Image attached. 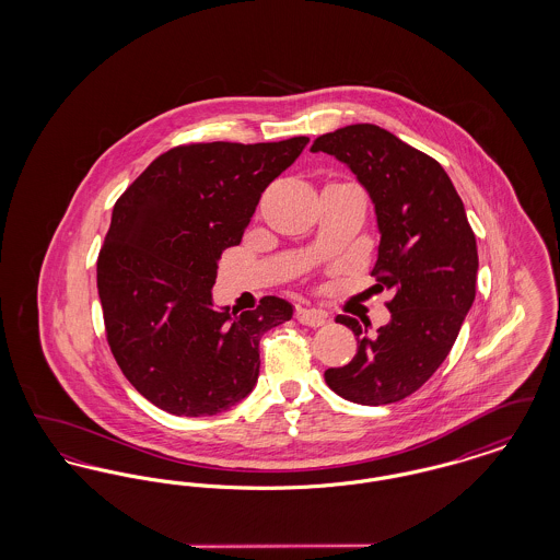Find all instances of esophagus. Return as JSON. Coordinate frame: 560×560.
<instances>
[{
	"label": "esophagus",
	"instance_id": "1",
	"mask_svg": "<svg viewBox=\"0 0 560 560\" xmlns=\"http://www.w3.org/2000/svg\"><path fill=\"white\" fill-rule=\"evenodd\" d=\"M295 319L300 320L302 325H308V327H320L327 320V313L317 311V308H298Z\"/></svg>",
	"mask_w": 560,
	"mask_h": 560
}]
</instances>
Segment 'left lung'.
Instances as JSON below:
<instances>
[{"mask_svg":"<svg viewBox=\"0 0 560 560\" xmlns=\"http://www.w3.org/2000/svg\"><path fill=\"white\" fill-rule=\"evenodd\" d=\"M311 151L345 163L370 192L380 231L372 275L395 292L375 338L352 317L336 319L354 331L357 354L327 370L325 382L359 405L397 402L439 370L475 302V233L441 163L395 133L354 124L323 133Z\"/></svg>","mask_w":560,"mask_h":560,"instance_id":"1","label":"left lung"}]
</instances>
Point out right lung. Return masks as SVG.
Listing matches in <instances>:
<instances>
[{"label":"right lung","mask_w":560,"mask_h":560,"mask_svg":"<svg viewBox=\"0 0 560 560\" xmlns=\"http://www.w3.org/2000/svg\"><path fill=\"white\" fill-rule=\"evenodd\" d=\"M306 136L206 142L153 161L113 208L96 265L108 347L133 388L174 416H215L245 399L260 338L293 317L265 295L256 311L213 306L218 262L240 245L262 190L300 158Z\"/></svg>","instance_id":"1"}]
</instances>
